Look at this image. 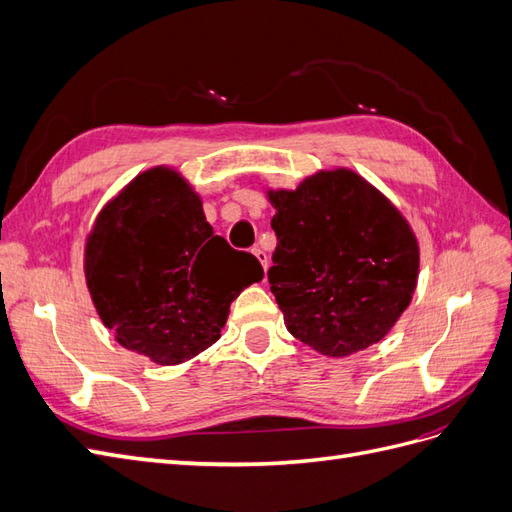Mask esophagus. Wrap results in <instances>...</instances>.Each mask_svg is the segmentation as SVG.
Returning a JSON list of instances; mask_svg holds the SVG:
<instances>
[{
  "instance_id": "esophagus-1",
  "label": "esophagus",
  "mask_w": 512,
  "mask_h": 512,
  "mask_svg": "<svg viewBox=\"0 0 512 512\" xmlns=\"http://www.w3.org/2000/svg\"><path fill=\"white\" fill-rule=\"evenodd\" d=\"M252 254L258 258V262L262 265V269H265V273H267V267H269V256L260 250V247H254L252 250Z\"/></svg>"
}]
</instances>
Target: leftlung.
Masks as SVG:
<instances>
[{
	"instance_id": "1",
	"label": "left lung",
	"mask_w": 512,
	"mask_h": 512,
	"mask_svg": "<svg viewBox=\"0 0 512 512\" xmlns=\"http://www.w3.org/2000/svg\"><path fill=\"white\" fill-rule=\"evenodd\" d=\"M267 196L277 235L267 275L286 329L335 359L378 344L418 280V243L404 215L348 168Z\"/></svg>"
}]
</instances>
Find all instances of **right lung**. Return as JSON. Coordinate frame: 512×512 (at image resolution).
<instances>
[{"label": "right lung", "instance_id": "add662e5", "mask_svg": "<svg viewBox=\"0 0 512 512\" xmlns=\"http://www.w3.org/2000/svg\"><path fill=\"white\" fill-rule=\"evenodd\" d=\"M262 275L252 254L213 235L203 200L166 166L132 179L85 245V280L104 327L158 365L218 342L230 303Z\"/></svg>", "mask_w": 512, "mask_h": 512}]
</instances>
